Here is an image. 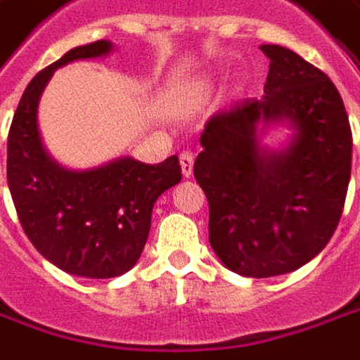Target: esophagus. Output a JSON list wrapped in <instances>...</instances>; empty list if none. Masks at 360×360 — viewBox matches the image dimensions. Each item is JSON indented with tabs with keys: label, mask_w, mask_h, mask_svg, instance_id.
Here are the masks:
<instances>
[{
	"label": "esophagus",
	"mask_w": 360,
	"mask_h": 360,
	"mask_svg": "<svg viewBox=\"0 0 360 360\" xmlns=\"http://www.w3.org/2000/svg\"><path fill=\"white\" fill-rule=\"evenodd\" d=\"M179 161H181V171H183V175H185V177H189L191 173H193L195 153H193V151H189V149H185V151H181Z\"/></svg>",
	"instance_id": "1"
}]
</instances>
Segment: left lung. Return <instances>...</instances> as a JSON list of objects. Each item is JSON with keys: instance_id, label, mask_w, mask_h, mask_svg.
I'll list each match as a JSON object with an SVG mask.
<instances>
[{"instance_id": "obj_1", "label": "left lung", "mask_w": 360, "mask_h": 360, "mask_svg": "<svg viewBox=\"0 0 360 360\" xmlns=\"http://www.w3.org/2000/svg\"><path fill=\"white\" fill-rule=\"evenodd\" d=\"M264 98L214 114L200 134L195 179L209 200V242L222 264L248 278L293 272L331 240L351 179L353 134L343 98L323 70L280 45ZM288 119L292 143L257 146V128Z\"/></svg>"}]
</instances>
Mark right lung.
I'll return each instance as SVG.
<instances>
[{
  "label": "right lung",
  "mask_w": 360,
  "mask_h": 360,
  "mask_svg": "<svg viewBox=\"0 0 360 360\" xmlns=\"http://www.w3.org/2000/svg\"><path fill=\"white\" fill-rule=\"evenodd\" d=\"M110 49V41L75 46L37 72L7 136V185L27 238L49 262L82 278L131 270L148 240L155 200L181 181L177 155L158 165L122 158L96 169L68 171L43 148L37 106L49 78L63 65Z\"/></svg>",
  "instance_id": "right-lung-1"
}]
</instances>
